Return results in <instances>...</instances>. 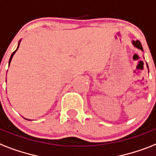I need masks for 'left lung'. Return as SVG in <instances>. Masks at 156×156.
I'll return each instance as SVG.
<instances>
[{"label": "left lung", "instance_id": "obj_1", "mask_svg": "<svg viewBox=\"0 0 156 156\" xmlns=\"http://www.w3.org/2000/svg\"><path fill=\"white\" fill-rule=\"evenodd\" d=\"M132 44H133V45L135 46V47H136V48H138V49H141L142 51H144V49H143V47H142L141 43H140V41H138V40H137V41H132Z\"/></svg>", "mask_w": 156, "mask_h": 156}]
</instances>
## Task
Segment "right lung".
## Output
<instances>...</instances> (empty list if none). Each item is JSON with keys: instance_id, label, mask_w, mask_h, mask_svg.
<instances>
[{"instance_id": "obj_1", "label": "right lung", "mask_w": 156, "mask_h": 156, "mask_svg": "<svg viewBox=\"0 0 156 156\" xmlns=\"http://www.w3.org/2000/svg\"><path fill=\"white\" fill-rule=\"evenodd\" d=\"M19 44H20V43H19ZM19 44H18V46H17V48H16V50H15V51L13 52V53H12V55H11V57H10L9 62V65H10V62H11V60H12V57H13V55H14V54H15V53H16V50H17V49H18V47H19Z\"/></svg>"}]
</instances>
